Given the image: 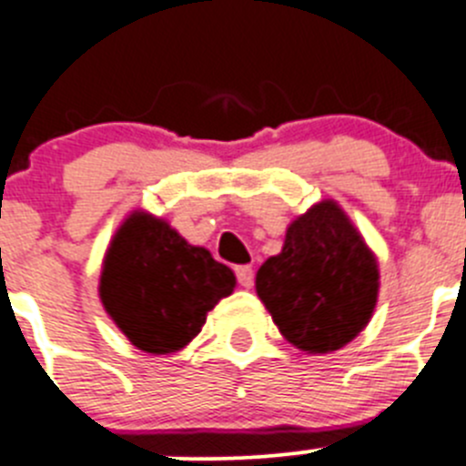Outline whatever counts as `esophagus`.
<instances>
[{
    "label": "esophagus",
    "instance_id": "34e87169",
    "mask_svg": "<svg viewBox=\"0 0 466 466\" xmlns=\"http://www.w3.org/2000/svg\"><path fill=\"white\" fill-rule=\"evenodd\" d=\"M236 277H238V283H240L242 288L254 286V269H251V265H238Z\"/></svg>",
    "mask_w": 466,
    "mask_h": 466
}]
</instances>
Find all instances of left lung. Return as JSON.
I'll return each mask as SVG.
<instances>
[{
	"label": "left lung",
	"instance_id": "8db88e82",
	"mask_svg": "<svg viewBox=\"0 0 466 466\" xmlns=\"http://www.w3.org/2000/svg\"><path fill=\"white\" fill-rule=\"evenodd\" d=\"M380 272L336 201H320L286 230L281 254L260 265L256 292L288 343L309 354L348 345L369 325Z\"/></svg>",
	"mask_w": 466,
	"mask_h": 466
}]
</instances>
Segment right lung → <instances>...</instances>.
Here are the masks:
<instances>
[{"instance_id": "obj_1", "label": "right lung", "mask_w": 466, "mask_h": 466, "mask_svg": "<svg viewBox=\"0 0 466 466\" xmlns=\"http://www.w3.org/2000/svg\"><path fill=\"white\" fill-rule=\"evenodd\" d=\"M236 288V274L164 219L135 210L116 230L100 274V299L135 348L183 350L208 311Z\"/></svg>"}]
</instances>
